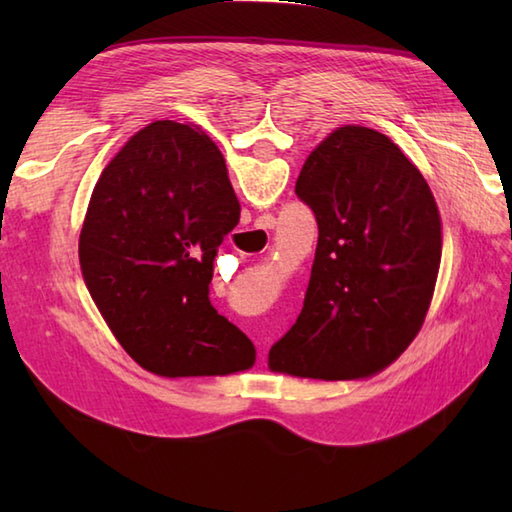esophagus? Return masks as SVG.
I'll return each mask as SVG.
<instances>
[{
    "instance_id": "34e87169",
    "label": "esophagus",
    "mask_w": 512,
    "mask_h": 512,
    "mask_svg": "<svg viewBox=\"0 0 512 512\" xmlns=\"http://www.w3.org/2000/svg\"><path fill=\"white\" fill-rule=\"evenodd\" d=\"M275 224H277V222H275L273 215H262V217H259V222H257L255 228H259V231H264V233L268 235V233L275 228Z\"/></svg>"
}]
</instances>
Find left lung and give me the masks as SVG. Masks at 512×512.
<instances>
[{"label":"left lung","instance_id":"1","mask_svg":"<svg viewBox=\"0 0 512 512\" xmlns=\"http://www.w3.org/2000/svg\"><path fill=\"white\" fill-rule=\"evenodd\" d=\"M295 193L319 242L301 314L268 365L323 380L374 374L407 350L431 306L442 255L433 193L398 145L361 125L312 151Z\"/></svg>","mask_w":512,"mask_h":512}]
</instances>
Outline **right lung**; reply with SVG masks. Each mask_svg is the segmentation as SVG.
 <instances>
[{
  "label": "right lung",
  "instance_id": "add662e5",
  "mask_svg": "<svg viewBox=\"0 0 512 512\" xmlns=\"http://www.w3.org/2000/svg\"><path fill=\"white\" fill-rule=\"evenodd\" d=\"M239 211L220 149L198 127L151 123L103 169L79 237L83 279L118 343L149 372L253 367V343L209 299L217 246Z\"/></svg>",
  "mask_w": 512,
  "mask_h": 512
}]
</instances>
